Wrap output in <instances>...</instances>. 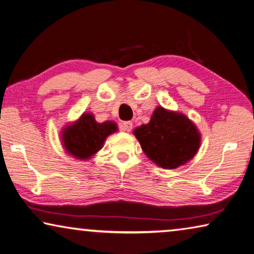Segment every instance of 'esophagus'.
<instances>
[{
  "instance_id": "34e87169",
  "label": "esophagus",
  "mask_w": 254,
  "mask_h": 254,
  "mask_svg": "<svg viewBox=\"0 0 254 254\" xmlns=\"http://www.w3.org/2000/svg\"><path fill=\"white\" fill-rule=\"evenodd\" d=\"M122 128L125 131H130L132 129V123L131 122H124L122 124Z\"/></svg>"
}]
</instances>
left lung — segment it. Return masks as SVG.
<instances>
[{"label":"left lung","instance_id":"8db88e82","mask_svg":"<svg viewBox=\"0 0 254 254\" xmlns=\"http://www.w3.org/2000/svg\"><path fill=\"white\" fill-rule=\"evenodd\" d=\"M134 134L148 159L163 169L187 163L200 145V134L192 122L162 107H157L149 123L136 128Z\"/></svg>","mask_w":254,"mask_h":254}]
</instances>
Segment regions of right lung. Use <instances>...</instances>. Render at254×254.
Returning <instances> with one entry per match:
<instances>
[{
    "mask_svg": "<svg viewBox=\"0 0 254 254\" xmlns=\"http://www.w3.org/2000/svg\"><path fill=\"white\" fill-rule=\"evenodd\" d=\"M115 131H117V125L114 122L99 124L93 115L83 114L75 124L65 128L62 140L70 155L86 160L101 149L105 139Z\"/></svg>",
    "mask_w": 254,
    "mask_h": 254,
    "instance_id": "right-lung-1",
    "label": "right lung"
}]
</instances>
